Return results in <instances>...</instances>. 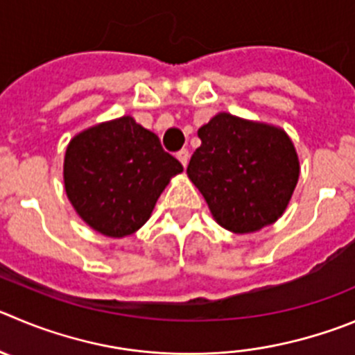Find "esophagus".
I'll list each match as a JSON object with an SVG mask.
<instances>
[{"mask_svg": "<svg viewBox=\"0 0 355 355\" xmlns=\"http://www.w3.org/2000/svg\"><path fill=\"white\" fill-rule=\"evenodd\" d=\"M177 157H178V161L182 162V166H187V162H189V157H191V154H189V150L187 148H182V150H178L177 152Z\"/></svg>", "mask_w": 355, "mask_h": 355, "instance_id": "34e87169", "label": "esophagus"}]
</instances>
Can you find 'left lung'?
I'll return each mask as SVG.
<instances>
[{
	"mask_svg": "<svg viewBox=\"0 0 355 355\" xmlns=\"http://www.w3.org/2000/svg\"><path fill=\"white\" fill-rule=\"evenodd\" d=\"M201 145L187 166L211 215L233 233H254L289 205L300 161L286 131L217 114L198 131Z\"/></svg>",
	"mask_w": 355,
	"mask_h": 355,
	"instance_id": "1",
	"label": "left lung"
}]
</instances>
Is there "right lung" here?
I'll use <instances>...</instances> for the list:
<instances>
[{
  "label": "right lung",
  "mask_w": 355,
  "mask_h": 355,
  "mask_svg": "<svg viewBox=\"0 0 355 355\" xmlns=\"http://www.w3.org/2000/svg\"><path fill=\"white\" fill-rule=\"evenodd\" d=\"M180 171L178 159L129 115L77 135L64 155L68 200L92 230L112 238L140 230Z\"/></svg>",
  "instance_id": "1"
}]
</instances>
